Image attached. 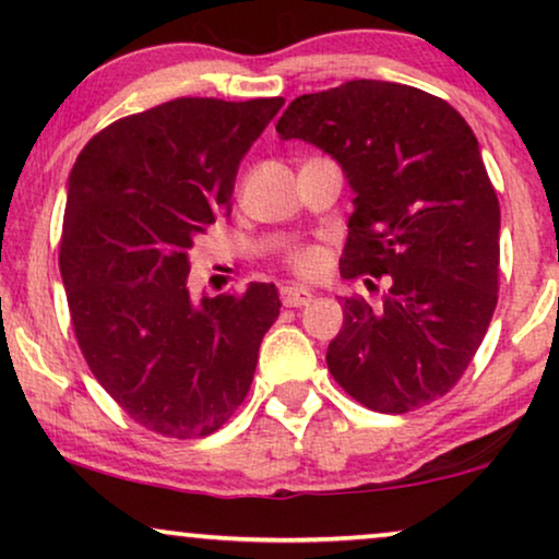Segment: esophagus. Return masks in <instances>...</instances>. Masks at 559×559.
I'll use <instances>...</instances> for the list:
<instances>
[{
    "instance_id": "obj_1",
    "label": "esophagus",
    "mask_w": 559,
    "mask_h": 559,
    "mask_svg": "<svg viewBox=\"0 0 559 559\" xmlns=\"http://www.w3.org/2000/svg\"><path fill=\"white\" fill-rule=\"evenodd\" d=\"M282 305L285 308H302V305H308L312 300V293L308 287H297V285H289V287H282Z\"/></svg>"
}]
</instances>
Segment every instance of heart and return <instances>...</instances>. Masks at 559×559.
Returning a JSON list of instances; mask_svg holds the SVG:
<instances>
[{
  "instance_id": "heart-1",
  "label": "heart",
  "mask_w": 559,
  "mask_h": 559,
  "mask_svg": "<svg viewBox=\"0 0 559 559\" xmlns=\"http://www.w3.org/2000/svg\"><path fill=\"white\" fill-rule=\"evenodd\" d=\"M285 262L300 277H316L325 270V251L318 243H300V247L287 249Z\"/></svg>"
}]
</instances>
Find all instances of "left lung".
Segmentation results:
<instances>
[{"label":"left lung","instance_id":"1","mask_svg":"<svg viewBox=\"0 0 559 559\" xmlns=\"http://www.w3.org/2000/svg\"><path fill=\"white\" fill-rule=\"evenodd\" d=\"M277 134L346 173L356 198L343 277H389L381 310L361 297L343 305L328 371L384 415L445 396L499 300L501 211L473 129L427 91L361 79L297 96Z\"/></svg>","mask_w":559,"mask_h":559}]
</instances>
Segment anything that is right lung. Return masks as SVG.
Here are the masks:
<instances>
[{"mask_svg": "<svg viewBox=\"0 0 559 559\" xmlns=\"http://www.w3.org/2000/svg\"><path fill=\"white\" fill-rule=\"evenodd\" d=\"M285 98H175L102 129L75 159L60 274L91 373L134 423L205 438L239 409L277 287L190 295L195 236L228 211L239 163Z\"/></svg>", "mask_w": 559, "mask_h": 559, "instance_id": "1", "label": "right lung"}]
</instances>
